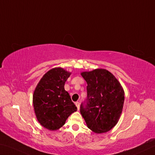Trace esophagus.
<instances>
[{"label":"esophagus","mask_w":155,"mask_h":155,"mask_svg":"<svg viewBox=\"0 0 155 155\" xmlns=\"http://www.w3.org/2000/svg\"><path fill=\"white\" fill-rule=\"evenodd\" d=\"M75 105H76V107H77L78 110H79V109H80V103L77 101V102L75 103Z\"/></svg>","instance_id":"1"}]
</instances>
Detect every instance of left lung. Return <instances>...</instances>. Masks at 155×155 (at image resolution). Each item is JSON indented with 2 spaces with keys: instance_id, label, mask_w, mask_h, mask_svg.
<instances>
[{
  "instance_id": "1",
  "label": "left lung",
  "mask_w": 155,
  "mask_h": 155,
  "mask_svg": "<svg viewBox=\"0 0 155 155\" xmlns=\"http://www.w3.org/2000/svg\"><path fill=\"white\" fill-rule=\"evenodd\" d=\"M87 83L86 105L81 104L80 113L87 127L97 134L115 127L123 112L124 92L112 73L96 69L81 73Z\"/></svg>"
}]
</instances>
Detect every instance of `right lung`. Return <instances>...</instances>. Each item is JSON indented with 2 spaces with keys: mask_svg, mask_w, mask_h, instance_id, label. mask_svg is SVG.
Returning <instances> with one entry per match:
<instances>
[{
  "mask_svg": "<svg viewBox=\"0 0 155 155\" xmlns=\"http://www.w3.org/2000/svg\"><path fill=\"white\" fill-rule=\"evenodd\" d=\"M71 73L56 67L43 75L34 91L32 104L40 124L50 131L64 125L68 117L77 111L64 86Z\"/></svg>",
  "mask_w": 155,
  "mask_h": 155,
  "instance_id": "obj_1",
  "label": "right lung"
}]
</instances>
